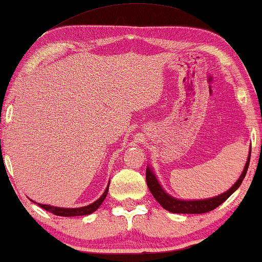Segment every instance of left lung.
<instances>
[{
  "instance_id": "1",
  "label": "left lung",
  "mask_w": 262,
  "mask_h": 262,
  "mask_svg": "<svg viewBox=\"0 0 262 262\" xmlns=\"http://www.w3.org/2000/svg\"><path fill=\"white\" fill-rule=\"evenodd\" d=\"M250 152L251 150L249 151V155H248V160L246 162V166H244L242 174H241V177L238 178V181L231 186L226 192L220 193L219 196H215V198L206 199V200H193V201H191V200L185 201V200H178V199L172 198L171 195H168V193L162 189L160 183L158 182V179H156L155 174L152 173L151 168L149 167V166L147 167V171H145L147 185L156 201L160 203V205L164 207L166 210H168V212L181 213V214H201V213L210 212V210L215 209L216 207L222 205L224 201H226V200L239 188V185L242 184L244 177L247 174L248 167H249Z\"/></svg>"
}]
</instances>
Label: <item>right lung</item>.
Masks as SVG:
<instances>
[{
  "mask_svg": "<svg viewBox=\"0 0 262 262\" xmlns=\"http://www.w3.org/2000/svg\"><path fill=\"white\" fill-rule=\"evenodd\" d=\"M110 186V184H108ZM108 186L104 190L103 195L101 196L100 199L96 200L94 203H91L89 206L85 207H79V208H61V207H53V206H48V205H42V203H38L39 207H42L43 209L48 210V212L55 214V215L59 216H79V215H88V214L94 213L98 207L102 205L103 200L106 199L107 193H108Z\"/></svg>",
  "mask_w": 262,
  "mask_h": 262,
  "instance_id": "obj_1",
  "label": "right lung"
}]
</instances>
